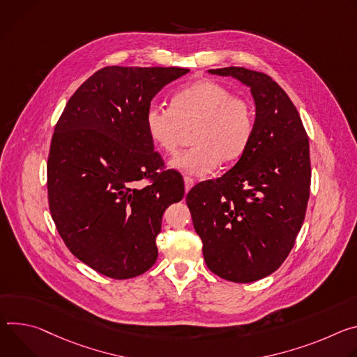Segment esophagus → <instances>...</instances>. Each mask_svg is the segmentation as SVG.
I'll list each match as a JSON object with an SVG mask.
<instances>
[{
	"label": "esophagus",
	"mask_w": 357,
	"mask_h": 357,
	"mask_svg": "<svg viewBox=\"0 0 357 357\" xmlns=\"http://www.w3.org/2000/svg\"><path fill=\"white\" fill-rule=\"evenodd\" d=\"M194 185V180L191 177H184V187H185V192H188L191 190V187Z\"/></svg>",
	"instance_id": "obj_1"
}]
</instances>
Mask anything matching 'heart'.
<instances>
[{
    "label": "heart",
    "mask_w": 357,
    "mask_h": 357,
    "mask_svg": "<svg viewBox=\"0 0 357 357\" xmlns=\"http://www.w3.org/2000/svg\"><path fill=\"white\" fill-rule=\"evenodd\" d=\"M170 106L150 103L144 126L150 140L163 153H174L183 132L195 128L191 136L194 147L170 158L173 170L206 176L218 163H232L245 153L254 133V109L247 99L206 79L176 92Z\"/></svg>",
    "instance_id": "1"
}]
</instances>
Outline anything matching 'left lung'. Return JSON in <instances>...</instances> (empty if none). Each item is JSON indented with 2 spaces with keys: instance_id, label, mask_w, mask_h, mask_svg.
Segmentation results:
<instances>
[{
  "instance_id": "8db88e82",
  "label": "left lung",
  "mask_w": 357,
  "mask_h": 357,
  "mask_svg": "<svg viewBox=\"0 0 357 357\" xmlns=\"http://www.w3.org/2000/svg\"><path fill=\"white\" fill-rule=\"evenodd\" d=\"M208 73L250 88L254 133L234 167L190 190L187 206L208 269L247 284L278 269L295 244L309 199V140L289 96L268 75L240 66Z\"/></svg>"
}]
</instances>
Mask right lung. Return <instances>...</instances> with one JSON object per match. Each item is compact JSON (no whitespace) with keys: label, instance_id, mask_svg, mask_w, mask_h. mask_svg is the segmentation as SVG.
Listing matches in <instances>:
<instances>
[{"label":"right lung","instance_id":"right-lung-1","mask_svg":"<svg viewBox=\"0 0 357 357\" xmlns=\"http://www.w3.org/2000/svg\"><path fill=\"white\" fill-rule=\"evenodd\" d=\"M184 68L106 66L68 100L51 142L48 199L69 251L96 272L129 280L150 269L166 208L184 197L174 172L137 181L163 166L144 112Z\"/></svg>","mask_w":357,"mask_h":357}]
</instances>
